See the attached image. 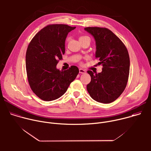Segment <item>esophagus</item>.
Here are the masks:
<instances>
[{
    "instance_id": "1",
    "label": "esophagus",
    "mask_w": 151,
    "mask_h": 151,
    "mask_svg": "<svg viewBox=\"0 0 151 151\" xmlns=\"http://www.w3.org/2000/svg\"><path fill=\"white\" fill-rule=\"evenodd\" d=\"M79 73H85L86 72L85 70H84V69H79Z\"/></svg>"
}]
</instances>
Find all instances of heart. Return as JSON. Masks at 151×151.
<instances>
[{"instance_id":"obj_1","label":"heart","mask_w":151,"mask_h":151,"mask_svg":"<svg viewBox=\"0 0 151 151\" xmlns=\"http://www.w3.org/2000/svg\"><path fill=\"white\" fill-rule=\"evenodd\" d=\"M79 41L80 40H84V39H90L89 37L88 36H82L79 37Z\"/></svg>"}]
</instances>
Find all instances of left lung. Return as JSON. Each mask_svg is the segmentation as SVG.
Returning a JSON list of instances; mask_svg holds the SVG:
<instances>
[{
  "label": "left lung",
  "mask_w": 151,
  "mask_h": 151,
  "mask_svg": "<svg viewBox=\"0 0 151 151\" xmlns=\"http://www.w3.org/2000/svg\"><path fill=\"white\" fill-rule=\"evenodd\" d=\"M96 41L95 56L103 66L100 73L87 71L91 82L87 89L97 102L110 103L124 91L130 72V57L122 42L110 30L101 27H86Z\"/></svg>",
  "instance_id": "left-lung-1"
}]
</instances>
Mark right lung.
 I'll return each instance as SVG.
<instances>
[{"label": "right lung", "mask_w": 151, "mask_h": 151, "mask_svg": "<svg viewBox=\"0 0 151 151\" xmlns=\"http://www.w3.org/2000/svg\"><path fill=\"white\" fill-rule=\"evenodd\" d=\"M76 27L52 24L39 31L29 44L26 55V66L30 88L44 101L56 100L65 93L79 73L75 66L69 69L57 68L58 60L65 53V40Z\"/></svg>", "instance_id": "right-lung-1"}]
</instances>
